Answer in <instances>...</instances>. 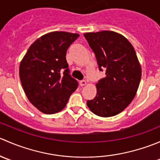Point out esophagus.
Segmentation results:
<instances>
[{
    "instance_id": "esophagus-1",
    "label": "esophagus",
    "mask_w": 160,
    "mask_h": 160,
    "mask_svg": "<svg viewBox=\"0 0 160 160\" xmlns=\"http://www.w3.org/2000/svg\"><path fill=\"white\" fill-rule=\"evenodd\" d=\"M86 84H87V81H86V80H81V81L80 82V86H81V87L85 86V85H86Z\"/></svg>"
}]
</instances>
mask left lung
Returning a JSON list of instances; mask_svg holds the SVG:
<instances>
[{
	"mask_svg": "<svg viewBox=\"0 0 160 160\" xmlns=\"http://www.w3.org/2000/svg\"><path fill=\"white\" fill-rule=\"evenodd\" d=\"M105 77L96 84L97 94L87 101L98 116L112 117L125 110L135 98L139 86L142 69L135 49L128 39L112 31L85 33Z\"/></svg>",
	"mask_w": 160,
	"mask_h": 160,
	"instance_id": "1",
	"label": "left lung"
}]
</instances>
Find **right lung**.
<instances>
[{
	"label": "right lung",
	"mask_w": 160,
	"mask_h": 160,
	"mask_svg": "<svg viewBox=\"0 0 160 160\" xmlns=\"http://www.w3.org/2000/svg\"><path fill=\"white\" fill-rule=\"evenodd\" d=\"M79 34L52 32L34 42L19 67L22 85L29 101L45 114L67 105L78 82L70 74L66 54Z\"/></svg>",
	"instance_id": "add662e5"
}]
</instances>
